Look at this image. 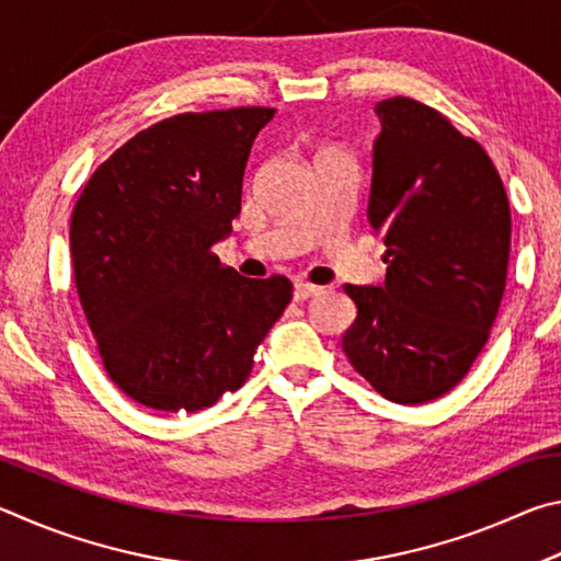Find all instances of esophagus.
I'll return each instance as SVG.
<instances>
[{"instance_id": "1", "label": "esophagus", "mask_w": 561, "mask_h": 561, "mask_svg": "<svg viewBox=\"0 0 561 561\" xmlns=\"http://www.w3.org/2000/svg\"><path fill=\"white\" fill-rule=\"evenodd\" d=\"M319 291H321V287H314V284H307V282L294 284V299H297V301H304V299H309V297H317Z\"/></svg>"}]
</instances>
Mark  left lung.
<instances>
[{"label": "left lung", "instance_id": "8db88e82", "mask_svg": "<svg viewBox=\"0 0 561 561\" xmlns=\"http://www.w3.org/2000/svg\"><path fill=\"white\" fill-rule=\"evenodd\" d=\"M368 222L383 234V287L344 291L358 314L348 364L393 403L448 393L490 339L510 262L505 185L478 140L421 101L376 103Z\"/></svg>", "mask_w": 561, "mask_h": 561}]
</instances>
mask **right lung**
Segmentation results:
<instances>
[{"label": "right lung", "mask_w": 561, "mask_h": 561, "mask_svg": "<svg viewBox=\"0 0 561 561\" xmlns=\"http://www.w3.org/2000/svg\"><path fill=\"white\" fill-rule=\"evenodd\" d=\"M274 108L178 113L96 168L71 213V264L103 368L133 401L195 413L237 391L291 301L213 244L232 232L244 165Z\"/></svg>", "instance_id": "obj_1"}]
</instances>
